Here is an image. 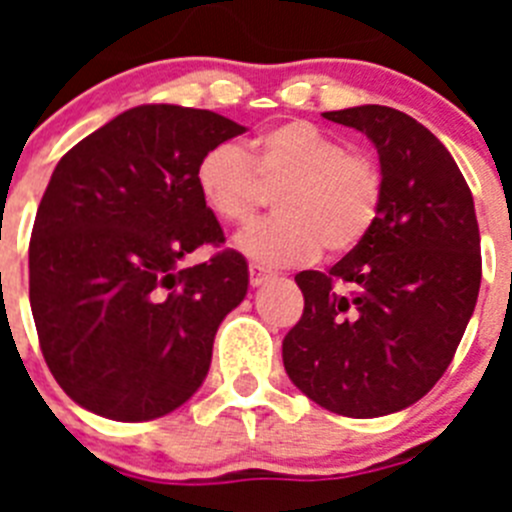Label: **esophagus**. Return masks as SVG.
Instances as JSON below:
<instances>
[{"instance_id": "1", "label": "esophagus", "mask_w": 512, "mask_h": 512, "mask_svg": "<svg viewBox=\"0 0 512 512\" xmlns=\"http://www.w3.org/2000/svg\"><path fill=\"white\" fill-rule=\"evenodd\" d=\"M248 274H251V287H261V284L271 277L269 271L261 269V266H256V264L248 266Z\"/></svg>"}]
</instances>
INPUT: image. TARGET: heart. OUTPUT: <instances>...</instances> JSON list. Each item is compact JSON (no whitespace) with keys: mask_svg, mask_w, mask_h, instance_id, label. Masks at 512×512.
<instances>
[{"mask_svg":"<svg viewBox=\"0 0 512 512\" xmlns=\"http://www.w3.org/2000/svg\"><path fill=\"white\" fill-rule=\"evenodd\" d=\"M197 189L207 210L228 225H248L274 194L277 217L238 238L264 266L310 261L328 248L351 251L372 230L382 205V174L366 153L346 151L336 135L307 120H287L238 146L200 158Z\"/></svg>","mask_w":512,"mask_h":512,"instance_id":"heart-1","label":"heart"}]
</instances>
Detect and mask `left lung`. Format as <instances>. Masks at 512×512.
Returning <instances> with one entry per match:
<instances>
[{"label": "left lung", "instance_id": "obj_1", "mask_svg": "<svg viewBox=\"0 0 512 512\" xmlns=\"http://www.w3.org/2000/svg\"><path fill=\"white\" fill-rule=\"evenodd\" d=\"M372 140L382 205L330 271H300L305 310L282 343L289 379L346 418L400 413L456 354L482 279L474 200L441 140L382 104L325 112Z\"/></svg>", "mask_w": 512, "mask_h": 512}]
</instances>
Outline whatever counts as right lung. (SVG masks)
Instances as JSON below:
<instances>
[{
	"label": "right lung",
	"mask_w": 512,
	"mask_h": 512,
	"mask_svg": "<svg viewBox=\"0 0 512 512\" xmlns=\"http://www.w3.org/2000/svg\"><path fill=\"white\" fill-rule=\"evenodd\" d=\"M243 125L210 110L140 104L58 161L30 241V307L45 364L84 410L122 423L200 390L220 323L248 292L197 189L200 158Z\"/></svg>",
	"instance_id": "obj_1"
}]
</instances>
